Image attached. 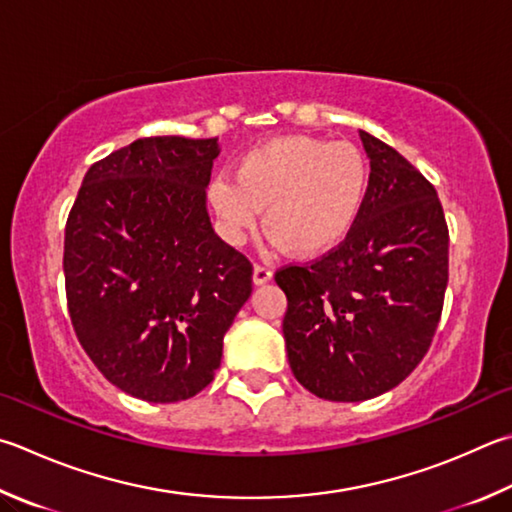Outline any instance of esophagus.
Returning <instances> with one entry per match:
<instances>
[{
	"label": "esophagus",
	"mask_w": 512,
	"mask_h": 512,
	"mask_svg": "<svg viewBox=\"0 0 512 512\" xmlns=\"http://www.w3.org/2000/svg\"><path fill=\"white\" fill-rule=\"evenodd\" d=\"M273 280V271L268 266H262V264H257L255 268H253V282L257 284V286H262V284H266V282H271Z\"/></svg>",
	"instance_id": "esophagus-1"
}]
</instances>
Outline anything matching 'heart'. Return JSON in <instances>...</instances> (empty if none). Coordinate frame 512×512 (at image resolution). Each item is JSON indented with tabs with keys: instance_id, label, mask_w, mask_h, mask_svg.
<instances>
[{
	"instance_id": "heart-1",
	"label": "heart",
	"mask_w": 512,
	"mask_h": 512,
	"mask_svg": "<svg viewBox=\"0 0 512 512\" xmlns=\"http://www.w3.org/2000/svg\"><path fill=\"white\" fill-rule=\"evenodd\" d=\"M365 156L351 143L280 136L241 156L235 179L219 174L208 201L224 235L239 244L257 228L259 210L271 244L313 257L336 248L356 224L367 199Z\"/></svg>"
}]
</instances>
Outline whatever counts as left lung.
<instances>
[{
    "instance_id": "left-lung-1",
    "label": "left lung",
    "mask_w": 512,
    "mask_h": 512,
    "mask_svg": "<svg viewBox=\"0 0 512 512\" xmlns=\"http://www.w3.org/2000/svg\"><path fill=\"white\" fill-rule=\"evenodd\" d=\"M360 141L371 172L351 232L315 262L275 273L293 376L338 403L380 396L412 374L448 286L450 237L434 185L376 136Z\"/></svg>"
}]
</instances>
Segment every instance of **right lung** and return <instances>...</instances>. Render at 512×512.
I'll return each instance as SVG.
<instances>
[{"label":"right lung","mask_w":512,"mask_h":512,"mask_svg":"<svg viewBox=\"0 0 512 512\" xmlns=\"http://www.w3.org/2000/svg\"><path fill=\"white\" fill-rule=\"evenodd\" d=\"M217 156V138H138L89 167L64 228L80 345L111 385L147 403L212 383L253 291V264L208 217Z\"/></svg>","instance_id":"obj_1"}]
</instances>
